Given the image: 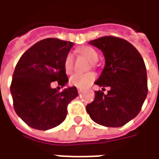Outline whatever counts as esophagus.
Returning <instances> with one entry per match:
<instances>
[{"instance_id": "obj_1", "label": "esophagus", "mask_w": 159, "mask_h": 159, "mask_svg": "<svg viewBox=\"0 0 159 159\" xmlns=\"http://www.w3.org/2000/svg\"><path fill=\"white\" fill-rule=\"evenodd\" d=\"M83 89H82V88H77V92H78V93H82V92H83Z\"/></svg>"}]
</instances>
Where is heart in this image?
<instances>
[{
	"instance_id": "b5f03b06",
	"label": "heart",
	"mask_w": 159,
	"mask_h": 159,
	"mask_svg": "<svg viewBox=\"0 0 159 159\" xmlns=\"http://www.w3.org/2000/svg\"><path fill=\"white\" fill-rule=\"evenodd\" d=\"M78 52L83 54L84 57L90 60L92 63H95L99 59V54L95 51V49L89 46H84L78 50ZM64 69L66 74H70L73 70V54L71 52L67 53L64 59ZM95 75L92 72L85 73V74H74L70 79V83L72 86L84 89L89 86L91 83L95 80Z\"/></svg>"
}]
</instances>
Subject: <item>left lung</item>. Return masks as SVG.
<instances>
[{
  "mask_svg": "<svg viewBox=\"0 0 159 159\" xmlns=\"http://www.w3.org/2000/svg\"><path fill=\"white\" fill-rule=\"evenodd\" d=\"M89 43L100 49L106 59L103 71L94 83L111 89L107 94L95 91L93 102L87 105V111L98 124L123 126L138 115L147 97L143 59L131 43L119 37L103 36Z\"/></svg>",
  "mask_w": 159,
  "mask_h": 159,
  "instance_id": "obj_1",
  "label": "left lung"
}]
</instances>
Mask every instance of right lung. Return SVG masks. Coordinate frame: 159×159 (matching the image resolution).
Returning a JSON list of instances; mask_svg holds the SVG:
<instances>
[{
    "mask_svg": "<svg viewBox=\"0 0 159 159\" xmlns=\"http://www.w3.org/2000/svg\"><path fill=\"white\" fill-rule=\"evenodd\" d=\"M73 42L47 38L30 47L19 59L10 87L16 113L33 129L48 130L66 119L67 106L78 93L76 87L59 92L52 82L65 86L64 59Z\"/></svg>",
    "mask_w": 159,
    "mask_h": 159,
    "instance_id": "1",
    "label": "right lung"
}]
</instances>
